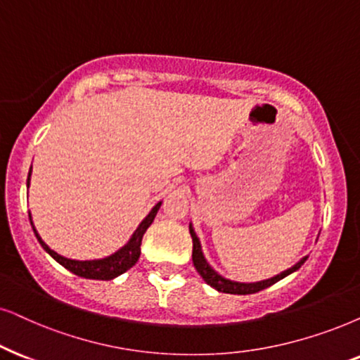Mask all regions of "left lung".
Instances as JSON below:
<instances>
[{
    "label": "left lung",
    "mask_w": 360,
    "mask_h": 360,
    "mask_svg": "<svg viewBox=\"0 0 360 360\" xmlns=\"http://www.w3.org/2000/svg\"><path fill=\"white\" fill-rule=\"evenodd\" d=\"M189 233H191V238H193V264H194L195 271L201 274L202 279L206 281V284H209L211 288H214L216 290H219V292L238 294V295L259 292V290H262V289L269 288V285H272V284H276L277 281L284 279L285 276L292 274V272L297 271L299 267H301L302 264L307 261V256L302 257L301 261H299L297 264H294L290 269L282 271L281 274L271 277V279L259 281V282H236V281L226 279V277H222L221 274H217V272L214 271L211 266H209V262L206 261V257H204V254H202L201 240H199L198 236H195L193 224H189Z\"/></svg>",
    "instance_id": "left-lung-1"
}]
</instances>
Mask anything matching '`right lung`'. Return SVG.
<instances>
[{"label": "right lung", "mask_w": 360, "mask_h": 360, "mask_svg": "<svg viewBox=\"0 0 360 360\" xmlns=\"http://www.w3.org/2000/svg\"><path fill=\"white\" fill-rule=\"evenodd\" d=\"M31 169H33V166H31ZM31 169L28 172V183H26L28 184V188H30V179H31ZM161 204L162 202L159 201L156 206L151 209V212H149L148 216L141 221L138 229L134 231L133 236H131V239L127 240L124 245H122L120 251H116L115 254H111V256H108V257L93 259V261H76V259H68L65 256H61V254L54 252L53 249H49V245L44 243L43 239H41L38 231L34 229L33 219H31V212H30V222H31V227H33V231H34L36 239L39 240L41 248H43L44 251H46L49 256L54 259V261L61 264L63 267H66V269L72 272V274L84 277V279L111 281V279H115V277L121 276L122 272L131 269V267L138 262V259L141 256V240H143V236H144V233H146L148 227L153 224L154 217H156Z\"/></svg>", "instance_id": "1"}]
</instances>
